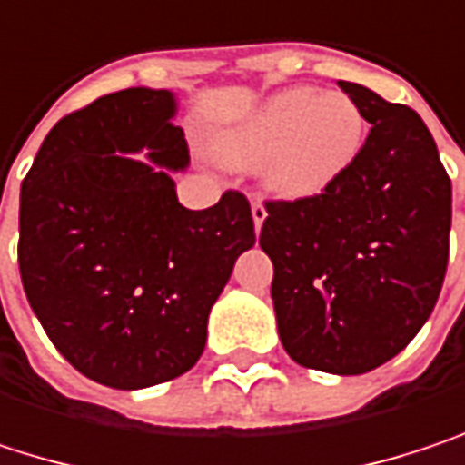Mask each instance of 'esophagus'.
<instances>
[{
	"label": "esophagus",
	"instance_id": "obj_1",
	"mask_svg": "<svg viewBox=\"0 0 465 465\" xmlns=\"http://www.w3.org/2000/svg\"><path fill=\"white\" fill-rule=\"evenodd\" d=\"M252 216H254V230L260 232L262 222L267 219V208H264V203H262V201H254V203H252Z\"/></svg>",
	"mask_w": 465,
	"mask_h": 465
}]
</instances>
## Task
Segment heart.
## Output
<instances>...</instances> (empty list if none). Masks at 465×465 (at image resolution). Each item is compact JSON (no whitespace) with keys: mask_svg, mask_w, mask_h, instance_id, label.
I'll return each instance as SVG.
<instances>
[{"mask_svg":"<svg viewBox=\"0 0 465 465\" xmlns=\"http://www.w3.org/2000/svg\"><path fill=\"white\" fill-rule=\"evenodd\" d=\"M367 134V114L348 93L283 87L222 131L213 154L235 171L260 168L262 187L281 201H313L356 165Z\"/></svg>","mask_w":465,"mask_h":465,"instance_id":"b5f03b06","label":"heart"}]
</instances>
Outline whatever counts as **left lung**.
<instances>
[{"label": "left lung", "instance_id": "1", "mask_svg": "<svg viewBox=\"0 0 465 465\" xmlns=\"http://www.w3.org/2000/svg\"><path fill=\"white\" fill-rule=\"evenodd\" d=\"M342 87L372 125L345 179L313 201L267 203L283 351L308 370L364 375L401 353L434 311L450 254L452 187L418 112Z\"/></svg>", "mask_w": 465, "mask_h": 465}]
</instances>
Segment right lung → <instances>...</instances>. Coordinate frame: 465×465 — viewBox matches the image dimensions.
I'll return each mask as SVG.
<instances>
[{
  "label": "right lung",
  "instance_id": "obj_1",
  "mask_svg": "<svg viewBox=\"0 0 465 465\" xmlns=\"http://www.w3.org/2000/svg\"><path fill=\"white\" fill-rule=\"evenodd\" d=\"M176 112L163 87L109 93L53 125L21 184L31 311L77 372L120 391L198 364L208 313L257 241L241 193L179 203L190 149Z\"/></svg>",
  "mask_w": 465,
  "mask_h": 465
}]
</instances>
